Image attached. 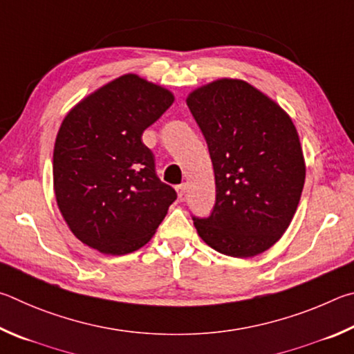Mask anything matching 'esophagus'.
<instances>
[{
	"label": "esophagus",
	"instance_id": "34e87169",
	"mask_svg": "<svg viewBox=\"0 0 354 354\" xmlns=\"http://www.w3.org/2000/svg\"><path fill=\"white\" fill-rule=\"evenodd\" d=\"M176 189H177V196H178V197H180V199H182V197L185 196V193H187V183L177 185V187H176Z\"/></svg>",
	"mask_w": 354,
	"mask_h": 354
}]
</instances>
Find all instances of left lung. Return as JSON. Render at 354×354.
Instances as JSON below:
<instances>
[{"label": "left lung", "instance_id": "obj_1", "mask_svg": "<svg viewBox=\"0 0 354 354\" xmlns=\"http://www.w3.org/2000/svg\"><path fill=\"white\" fill-rule=\"evenodd\" d=\"M187 104L213 161L216 203L193 216L216 252L250 258L270 249L299 207L306 166L292 120L275 101L239 79L189 93Z\"/></svg>", "mask_w": 354, "mask_h": 354}]
</instances>
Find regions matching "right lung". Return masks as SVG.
<instances>
[{"mask_svg":"<svg viewBox=\"0 0 354 354\" xmlns=\"http://www.w3.org/2000/svg\"><path fill=\"white\" fill-rule=\"evenodd\" d=\"M174 102L163 86L124 74L70 110L54 145V193L79 241L126 255L153 236L177 193L155 172L141 136Z\"/></svg>","mask_w":354,"mask_h":354,"instance_id":"right-lung-1","label":"right lung"}]
</instances>
